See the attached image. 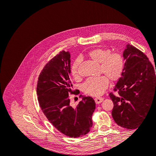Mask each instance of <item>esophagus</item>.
<instances>
[{"mask_svg":"<svg viewBox=\"0 0 156 156\" xmlns=\"http://www.w3.org/2000/svg\"><path fill=\"white\" fill-rule=\"evenodd\" d=\"M103 100H104V98H101V97H98V98H95V102L96 104H99V103H101Z\"/></svg>","mask_w":156,"mask_h":156,"instance_id":"esophagus-1","label":"esophagus"}]
</instances>
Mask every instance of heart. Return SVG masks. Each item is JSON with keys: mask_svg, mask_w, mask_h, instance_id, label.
I'll list each match as a JSON object with an SVG mask.
<instances>
[{"mask_svg": "<svg viewBox=\"0 0 156 156\" xmlns=\"http://www.w3.org/2000/svg\"><path fill=\"white\" fill-rule=\"evenodd\" d=\"M88 56L94 62L100 64V73L104 75L88 78L83 84V91L87 95L98 96L103 94L108 85V79L116 82L123 74L125 61L124 56L119 53H112L110 49L97 48L88 53ZM80 60L77 59L72 64L71 72L72 76L79 77Z\"/></svg>", "mask_w": 156, "mask_h": 156, "instance_id": "obj_1", "label": "heart"}]
</instances>
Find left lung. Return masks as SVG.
<instances>
[{
	"instance_id": "8db88e82",
	"label": "left lung",
	"mask_w": 156,
	"mask_h": 156,
	"mask_svg": "<svg viewBox=\"0 0 156 156\" xmlns=\"http://www.w3.org/2000/svg\"><path fill=\"white\" fill-rule=\"evenodd\" d=\"M123 56L125 67L114 91L109 93L114 107L112 116L124 128L136 129L154 102L156 104V69L142 51L130 44Z\"/></svg>"
}]
</instances>
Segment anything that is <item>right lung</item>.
Listing matches in <instances>:
<instances>
[{
  "mask_svg": "<svg viewBox=\"0 0 156 156\" xmlns=\"http://www.w3.org/2000/svg\"><path fill=\"white\" fill-rule=\"evenodd\" d=\"M70 73V54L62 51L41 70L36 92L41 111L52 125L66 136L78 138L90 130L96 103L88 96L76 106L70 104L69 94H79V90L72 89Z\"/></svg>",
  "mask_w": 156,
  "mask_h": 156,
  "instance_id": "right-lung-1",
  "label": "right lung"
}]
</instances>
